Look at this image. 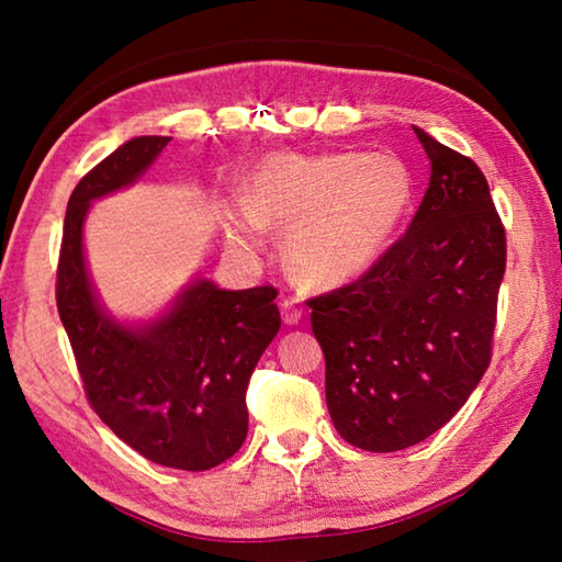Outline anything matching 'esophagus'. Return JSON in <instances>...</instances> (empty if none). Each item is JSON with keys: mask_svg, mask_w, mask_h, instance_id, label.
Returning a JSON list of instances; mask_svg holds the SVG:
<instances>
[{"mask_svg": "<svg viewBox=\"0 0 562 562\" xmlns=\"http://www.w3.org/2000/svg\"><path fill=\"white\" fill-rule=\"evenodd\" d=\"M280 310H282V319L288 322V325H297L300 317H302V310H300L297 300H294V297H284V300L280 302Z\"/></svg>", "mask_w": 562, "mask_h": 562, "instance_id": "34e87169", "label": "esophagus"}]
</instances>
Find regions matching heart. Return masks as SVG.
<instances>
[{
    "label": "heart",
    "mask_w": 562,
    "mask_h": 562,
    "mask_svg": "<svg viewBox=\"0 0 562 562\" xmlns=\"http://www.w3.org/2000/svg\"><path fill=\"white\" fill-rule=\"evenodd\" d=\"M233 243L258 245L262 225L292 227L288 260L315 284H339L372 268L412 203V176L392 154L272 156L243 188Z\"/></svg>",
    "instance_id": "obj_1"
}]
</instances>
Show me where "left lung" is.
<instances>
[{"instance_id": "obj_1", "label": "left lung", "mask_w": 562, "mask_h": 562, "mask_svg": "<svg viewBox=\"0 0 562 562\" xmlns=\"http://www.w3.org/2000/svg\"><path fill=\"white\" fill-rule=\"evenodd\" d=\"M414 133L431 180L406 233L359 280L307 300L335 429L374 453L429 439L479 386L506 272V227L486 176Z\"/></svg>"}]
</instances>
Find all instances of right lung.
I'll return each mask as SVG.
<instances>
[{"mask_svg": "<svg viewBox=\"0 0 562 562\" xmlns=\"http://www.w3.org/2000/svg\"><path fill=\"white\" fill-rule=\"evenodd\" d=\"M140 136L113 150L74 188L56 268V307L83 392L109 429L148 461L207 471L247 436V384L280 329L278 290H217L198 280L164 317L123 327L103 315L83 265L89 203L136 180L168 146Z\"/></svg>", "mask_w": 562, "mask_h": 562, "instance_id": "1", "label": "right lung"}]
</instances>
